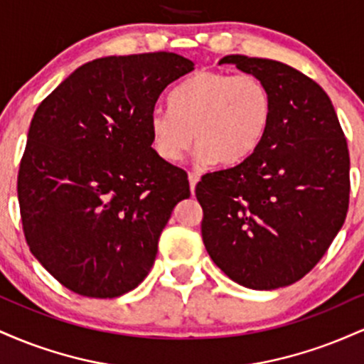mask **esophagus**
<instances>
[{"instance_id":"34e87169","label":"esophagus","mask_w":364,"mask_h":364,"mask_svg":"<svg viewBox=\"0 0 364 364\" xmlns=\"http://www.w3.org/2000/svg\"><path fill=\"white\" fill-rule=\"evenodd\" d=\"M188 179H190V190H191V193H195V186H196V183H198V179H200V176L196 173H188Z\"/></svg>"}]
</instances>
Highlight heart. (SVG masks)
Segmentation results:
<instances>
[{
	"label": "heart",
	"mask_w": 364,
	"mask_h": 364,
	"mask_svg": "<svg viewBox=\"0 0 364 364\" xmlns=\"http://www.w3.org/2000/svg\"><path fill=\"white\" fill-rule=\"evenodd\" d=\"M272 119V95L255 75L198 72L171 94V109L149 119L157 156L176 162L190 145L196 157L220 166L243 162L262 144Z\"/></svg>",
	"instance_id": "heart-1"
}]
</instances>
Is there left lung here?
I'll list each match as a JSON object with an SVG mask.
<instances>
[{
  "mask_svg": "<svg viewBox=\"0 0 364 364\" xmlns=\"http://www.w3.org/2000/svg\"><path fill=\"white\" fill-rule=\"evenodd\" d=\"M269 87L272 119L257 150L202 176V237L229 279L277 289L304 277L341 231L349 207V150L336 109L310 77L281 61L220 60Z\"/></svg>",
  "mask_w": 364,
  "mask_h": 364,
  "instance_id": "1",
  "label": "left lung"
}]
</instances>
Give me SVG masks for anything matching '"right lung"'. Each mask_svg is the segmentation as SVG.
<instances>
[{
    "instance_id": "1",
    "label": "right lung",
    "mask_w": 364,
    "mask_h": 364,
    "mask_svg": "<svg viewBox=\"0 0 364 364\" xmlns=\"http://www.w3.org/2000/svg\"><path fill=\"white\" fill-rule=\"evenodd\" d=\"M174 53L99 58L37 107L20 161L25 241L77 294L118 298L147 277L188 174L157 156L149 119L193 70Z\"/></svg>"
}]
</instances>
